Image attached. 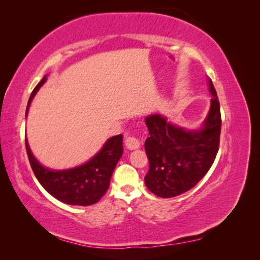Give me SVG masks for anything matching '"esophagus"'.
I'll return each instance as SVG.
<instances>
[{"label": "esophagus", "mask_w": 260, "mask_h": 260, "mask_svg": "<svg viewBox=\"0 0 260 260\" xmlns=\"http://www.w3.org/2000/svg\"><path fill=\"white\" fill-rule=\"evenodd\" d=\"M141 143L140 141L136 139L134 136H129L128 139H126L125 141V146L126 148H128V150L133 151V150H137V148H140Z\"/></svg>", "instance_id": "34e87169"}]
</instances>
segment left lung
<instances>
[{
	"mask_svg": "<svg viewBox=\"0 0 260 260\" xmlns=\"http://www.w3.org/2000/svg\"><path fill=\"white\" fill-rule=\"evenodd\" d=\"M211 93L209 112L197 128H185L168 120L161 113L146 116L148 134L145 151L150 170L147 189L159 198H173L198 184L211 168L218 153L221 115L217 92L207 78Z\"/></svg>",
	"mask_w": 260,
	"mask_h": 260,
	"instance_id": "left-lung-1",
	"label": "left lung"
}]
</instances>
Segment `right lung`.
Returning <instances> with one entry per match:
<instances>
[{
	"label": "right lung",
	"instance_id": "obj_1",
	"mask_svg": "<svg viewBox=\"0 0 260 260\" xmlns=\"http://www.w3.org/2000/svg\"><path fill=\"white\" fill-rule=\"evenodd\" d=\"M46 81L47 75L33 89L27 102L25 116L32 99ZM25 147L33 173L48 193L66 204L86 207L98 202L108 190L116 164L123 155V135L110 137L101 150L84 164L63 170H52L42 165L33 155L26 139Z\"/></svg>",
	"mask_w": 260,
	"mask_h": 260
}]
</instances>
